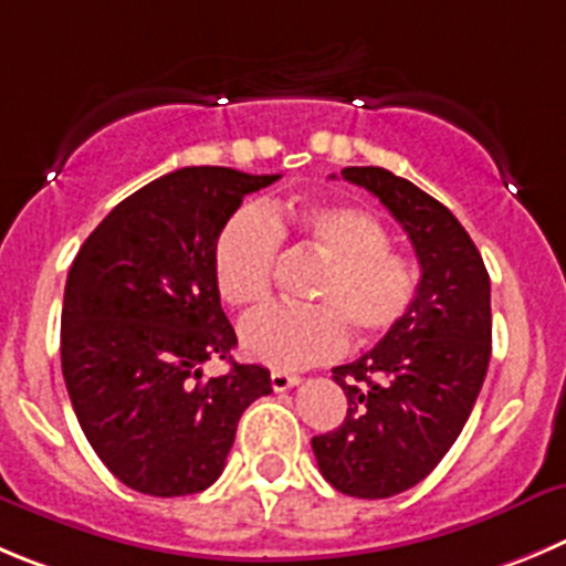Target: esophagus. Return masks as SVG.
I'll return each instance as SVG.
<instances>
[{"label": "esophagus", "mask_w": 566, "mask_h": 566, "mask_svg": "<svg viewBox=\"0 0 566 566\" xmlns=\"http://www.w3.org/2000/svg\"><path fill=\"white\" fill-rule=\"evenodd\" d=\"M301 377L298 374H290V371H271V385L273 390H287L293 385H298Z\"/></svg>", "instance_id": "esophagus-1"}]
</instances>
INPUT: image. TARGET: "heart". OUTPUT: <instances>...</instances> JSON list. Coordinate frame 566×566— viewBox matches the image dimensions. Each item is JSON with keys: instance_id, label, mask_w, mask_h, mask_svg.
<instances>
[{"instance_id": "obj_1", "label": "heart", "mask_w": 566, "mask_h": 566, "mask_svg": "<svg viewBox=\"0 0 566 566\" xmlns=\"http://www.w3.org/2000/svg\"><path fill=\"white\" fill-rule=\"evenodd\" d=\"M279 240H293L324 259L307 298L271 304L248 315L240 343L251 360L273 368H304L346 346L388 335L410 315L419 295V268L390 248V234L371 211L343 203L242 206L226 220L211 251L214 284L231 307H256L271 295Z\"/></svg>"}]
</instances>
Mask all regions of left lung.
<instances>
[{
	"instance_id": "left-lung-1",
	"label": "left lung",
	"mask_w": 566,
	"mask_h": 566,
	"mask_svg": "<svg viewBox=\"0 0 566 566\" xmlns=\"http://www.w3.org/2000/svg\"><path fill=\"white\" fill-rule=\"evenodd\" d=\"M377 195L419 256L408 318L355 363L332 368L348 399L337 430L313 438L326 483L382 500L421 483L461 436L491 357V284L478 245L443 203L382 167H346Z\"/></svg>"
}]
</instances>
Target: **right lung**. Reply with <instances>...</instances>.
Here are the masks:
<instances>
[{
    "mask_svg": "<svg viewBox=\"0 0 566 566\" xmlns=\"http://www.w3.org/2000/svg\"><path fill=\"white\" fill-rule=\"evenodd\" d=\"M279 176L184 167L111 209L69 268L61 368L88 443L116 480L150 497H184L220 478L248 405L271 371L231 363L234 326L220 307L211 251L242 198Z\"/></svg>",
    "mask_w": 566,
    "mask_h": 566,
    "instance_id": "right-lung-1",
    "label": "right lung"
}]
</instances>
